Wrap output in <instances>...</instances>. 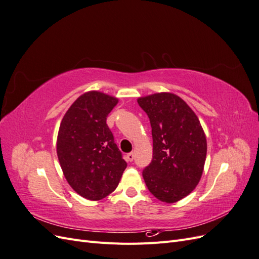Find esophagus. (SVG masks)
Here are the masks:
<instances>
[{"instance_id": "esophagus-1", "label": "esophagus", "mask_w": 259, "mask_h": 259, "mask_svg": "<svg viewBox=\"0 0 259 259\" xmlns=\"http://www.w3.org/2000/svg\"><path fill=\"white\" fill-rule=\"evenodd\" d=\"M126 160H127L128 162H132L133 160H134V153H133V152L127 153V154H126Z\"/></svg>"}]
</instances>
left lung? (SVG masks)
<instances>
[{"label":"left lung","mask_w":259,"mask_h":259,"mask_svg":"<svg viewBox=\"0 0 259 259\" xmlns=\"http://www.w3.org/2000/svg\"><path fill=\"white\" fill-rule=\"evenodd\" d=\"M151 125L153 155L143 170L145 183L156 199L174 203L200 182L206 158V138L198 116L170 93L138 98Z\"/></svg>","instance_id":"left-lung-1"}]
</instances>
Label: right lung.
Segmentation results:
<instances>
[{
	"label": "right lung",
	"instance_id": "add662e5",
	"mask_svg": "<svg viewBox=\"0 0 259 259\" xmlns=\"http://www.w3.org/2000/svg\"><path fill=\"white\" fill-rule=\"evenodd\" d=\"M117 99L99 92L77 98L62 119L57 155L72 189L83 198H106L119 185L127 164L114 143L107 116Z\"/></svg>",
	"mask_w": 259,
	"mask_h": 259
}]
</instances>
